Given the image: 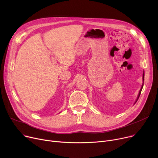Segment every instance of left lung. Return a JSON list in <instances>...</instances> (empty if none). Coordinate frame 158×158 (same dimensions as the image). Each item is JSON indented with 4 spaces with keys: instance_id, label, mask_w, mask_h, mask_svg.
<instances>
[{
    "instance_id": "8db88e82",
    "label": "left lung",
    "mask_w": 158,
    "mask_h": 158,
    "mask_svg": "<svg viewBox=\"0 0 158 158\" xmlns=\"http://www.w3.org/2000/svg\"><path fill=\"white\" fill-rule=\"evenodd\" d=\"M143 80H144V72H143ZM143 85H142V88H141V89H140V91H139V94H138V98H137V100H136V101H138V98H139V95H140V94H141V92H142V88H143Z\"/></svg>"
}]
</instances>
